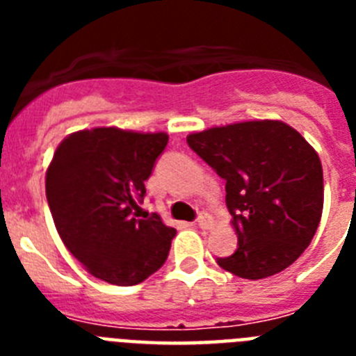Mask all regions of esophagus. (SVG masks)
I'll return each mask as SVG.
<instances>
[{
    "label": "esophagus",
    "instance_id": "1",
    "mask_svg": "<svg viewBox=\"0 0 356 356\" xmlns=\"http://www.w3.org/2000/svg\"><path fill=\"white\" fill-rule=\"evenodd\" d=\"M197 226H200L201 229H209L210 226H212V217L207 212L200 213V217H197Z\"/></svg>",
    "mask_w": 356,
    "mask_h": 356
}]
</instances>
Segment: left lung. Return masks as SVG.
<instances>
[{"instance_id": "1", "label": "left lung", "mask_w": 356, "mask_h": 356, "mask_svg": "<svg viewBox=\"0 0 356 356\" xmlns=\"http://www.w3.org/2000/svg\"><path fill=\"white\" fill-rule=\"evenodd\" d=\"M188 147L226 181L237 234L228 273L262 280L287 269L312 242L325 200L314 147L282 121H248L191 134Z\"/></svg>"}]
</instances>
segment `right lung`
Returning a JSON list of instances; mask_svg holds the SVG:
<instances>
[{
    "label": "right lung",
    "instance_id": "add662e5",
    "mask_svg": "<svg viewBox=\"0 0 356 356\" xmlns=\"http://www.w3.org/2000/svg\"><path fill=\"white\" fill-rule=\"evenodd\" d=\"M168 140L162 131L94 128L65 137L53 155L46 197L56 232L106 284L137 285L168 260L176 229L140 209L144 181Z\"/></svg>",
    "mask_w": 356,
    "mask_h": 356
}]
</instances>
